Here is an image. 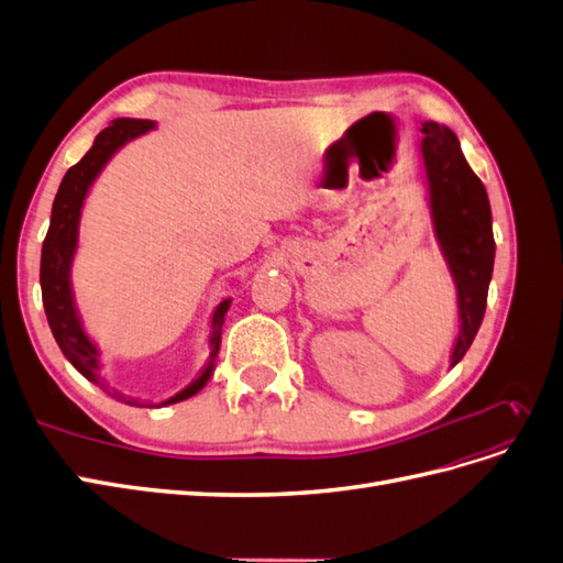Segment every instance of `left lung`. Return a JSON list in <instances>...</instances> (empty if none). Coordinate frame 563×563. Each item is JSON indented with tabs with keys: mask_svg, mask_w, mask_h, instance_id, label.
<instances>
[{
	"mask_svg": "<svg viewBox=\"0 0 563 563\" xmlns=\"http://www.w3.org/2000/svg\"><path fill=\"white\" fill-rule=\"evenodd\" d=\"M420 143L432 232L455 284L457 335L451 366L463 360L482 327L496 261L490 203L484 183L470 168L455 133L437 122H422Z\"/></svg>",
	"mask_w": 563,
	"mask_h": 563,
	"instance_id": "obj_1",
	"label": "left lung"
}]
</instances>
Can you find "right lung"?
<instances>
[{
  "label": "right lung",
  "instance_id": "1",
  "mask_svg": "<svg viewBox=\"0 0 563 563\" xmlns=\"http://www.w3.org/2000/svg\"><path fill=\"white\" fill-rule=\"evenodd\" d=\"M155 129H157V122H152V119L119 117L108 129H103L96 135L91 150L73 168H67V174L60 180L58 195L54 199V209H51V225L42 246L40 284H42V300H44V312L48 319L51 333H54L58 347L65 354V360L70 362L84 378L91 380L93 385H100L103 389L106 385H103V378H100V373H103V360H100L98 345L89 338L87 329H84V321L79 317L75 291H73V263L79 246L81 211H84V203H87L91 185L100 174H103V168L117 152L126 143L141 139V135ZM230 305H232V298H223L211 312V321H209L211 331L207 340L209 360L201 366L199 376L190 385L176 391L174 397L157 404L124 397L122 391H112V395L131 406H145V408H159V406L178 404L195 397L213 376L216 356L220 350V333H223V323H225Z\"/></svg>",
  "mask_w": 563,
  "mask_h": 563
}]
</instances>
